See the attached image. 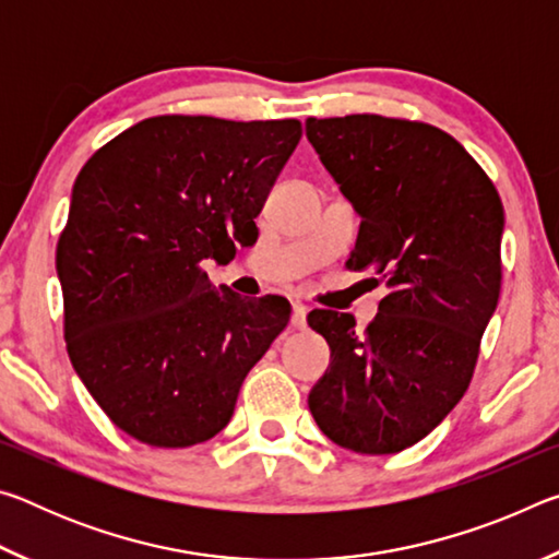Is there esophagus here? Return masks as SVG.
I'll use <instances>...</instances> for the list:
<instances>
[{
  "label": "esophagus",
  "instance_id": "1",
  "mask_svg": "<svg viewBox=\"0 0 559 559\" xmlns=\"http://www.w3.org/2000/svg\"><path fill=\"white\" fill-rule=\"evenodd\" d=\"M306 316H308V308L302 306V302H293V316H290V325L296 330L306 328Z\"/></svg>",
  "mask_w": 559,
  "mask_h": 559
}]
</instances>
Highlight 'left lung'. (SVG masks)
Returning a JSON list of instances; mask_svg holds the SVG:
<instances>
[{"label":"left lung","mask_w":559,"mask_h":559,"mask_svg":"<svg viewBox=\"0 0 559 559\" xmlns=\"http://www.w3.org/2000/svg\"><path fill=\"white\" fill-rule=\"evenodd\" d=\"M306 138L359 216L347 266L390 286L365 335L349 313L308 316L330 345L310 414L337 447L396 453L468 390L498 306L503 204L459 140L427 122L308 118Z\"/></svg>","instance_id":"1"}]
</instances>
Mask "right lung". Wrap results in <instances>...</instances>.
I'll return each instance as SVG.
<instances>
[{"instance_id":"obj_1","label":"right lung","mask_w":559,"mask_h":559,"mask_svg":"<svg viewBox=\"0 0 559 559\" xmlns=\"http://www.w3.org/2000/svg\"><path fill=\"white\" fill-rule=\"evenodd\" d=\"M298 120H140L75 177L56 249L66 347L118 429L159 449L229 424L246 374L286 328L290 302L214 288L300 140Z\"/></svg>"}]
</instances>
